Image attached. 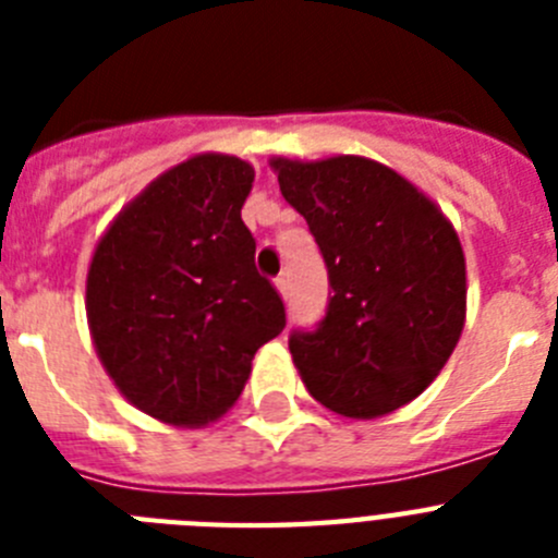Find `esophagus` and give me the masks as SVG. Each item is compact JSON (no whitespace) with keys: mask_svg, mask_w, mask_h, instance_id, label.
<instances>
[{"mask_svg":"<svg viewBox=\"0 0 558 558\" xmlns=\"http://www.w3.org/2000/svg\"><path fill=\"white\" fill-rule=\"evenodd\" d=\"M276 290L282 293V299H288V293H290V276L288 274L276 276Z\"/></svg>","mask_w":558,"mask_h":558,"instance_id":"34e87169","label":"esophagus"}]
</instances>
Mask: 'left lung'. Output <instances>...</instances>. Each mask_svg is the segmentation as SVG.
<instances>
[{
    "instance_id": "left-lung-1",
    "label": "left lung",
    "mask_w": 558,
    "mask_h": 558,
    "mask_svg": "<svg viewBox=\"0 0 558 558\" xmlns=\"http://www.w3.org/2000/svg\"><path fill=\"white\" fill-rule=\"evenodd\" d=\"M322 248L327 313L290 332L304 386L324 408L377 418L430 386L461 338L466 263L450 220L391 167L363 156L270 161Z\"/></svg>"
}]
</instances>
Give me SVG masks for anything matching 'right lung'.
I'll return each instance as SVG.
<instances>
[{"label": "right lung", "instance_id": "1", "mask_svg": "<svg viewBox=\"0 0 558 558\" xmlns=\"http://www.w3.org/2000/svg\"><path fill=\"white\" fill-rule=\"evenodd\" d=\"M254 167L201 153L153 181L97 243L86 315L122 397L167 425L201 427L243 393L284 304L254 265L240 218Z\"/></svg>", "mask_w": 558, "mask_h": 558}]
</instances>
